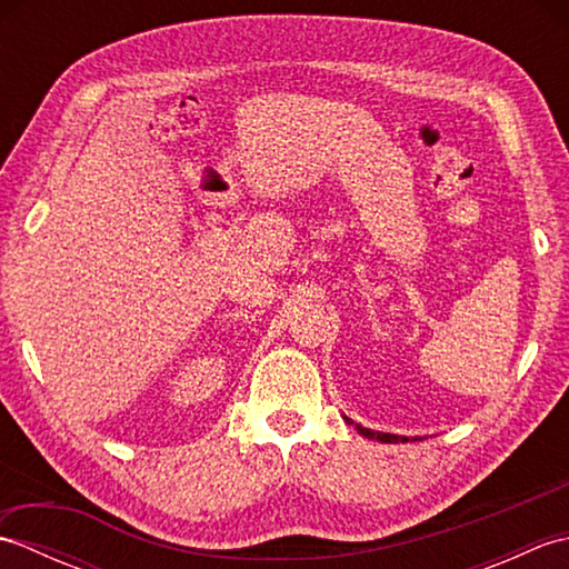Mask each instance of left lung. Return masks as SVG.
<instances>
[{"instance_id":"1","label":"left lung","mask_w":569,"mask_h":569,"mask_svg":"<svg viewBox=\"0 0 569 569\" xmlns=\"http://www.w3.org/2000/svg\"><path fill=\"white\" fill-rule=\"evenodd\" d=\"M349 426H355L357 428V432L359 435H365V438H369V440H379V442H408V438L406 435H393V432H379V430H369V428H365V426H359V422H355V420H349V418H345ZM410 440H418V438H410Z\"/></svg>"}]
</instances>
